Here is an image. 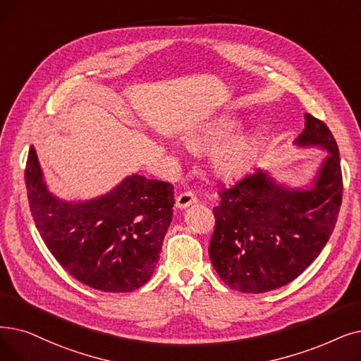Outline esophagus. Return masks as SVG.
Segmentation results:
<instances>
[{
    "label": "esophagus",
    "mask_w": 361,
    "mask_h": 361,
    "mask_svg": "<svg viewBox=\"0 0 361 361\" xmlns=\"http://www.w3.org/2000/svg\"><path fill=\"white\" fill-rule=\"evenodd\" d=\"M197 200L196 195L193 192H183L181 195H178L177 200H176V205L177 208H185L192 205V203H195Z\"/></svg>",
    "instance_id": "obj_1"
}]
</instances>
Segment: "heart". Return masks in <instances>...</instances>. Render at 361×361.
I'll return each mask as SVG.
<instances>
[{
  "mask_svg": "<svg viewBox=\"0 0 361 361\" xmlns=\"http://www.w3.org/2000/svg\"><path fill=\"white\" fill-rule=\"evenodd\" d=\"M238 130V121L231 118H219L207 125L199 134L189 138V145L193 149L211 150L215 147L211 156V166L215 174L221 178L238 177L254 153V142L250 137L239 135L233 137L230 140L226 139ZM224 139L228 142H225Z\"/></svg>",
  "mask_w": 361,
  "mask_h": 361,
  "instance_id": "b5f03b06",
  "label": "heart"
}]
</instances>
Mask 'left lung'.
<instances>
[{
  "label": "left lung",
  "mask_w": 361,
  "mask_h": 361,
  "mask_svg": "<svg viewBox=\"0 0 361 361\" xmlns=\"http://www.w3.org/2000/svg\"><path fill=\"white\" fill-rule=\"evenodd\" d=\"M300 146L320 145L329 154L308 190L283 189L257 169L218 193L209 258L228 288L262 293L300 276L332 236L342 203L336 140L310 114Z\"/></svg>",
  "instance_id": "left-lung-1"
}]
</instances>
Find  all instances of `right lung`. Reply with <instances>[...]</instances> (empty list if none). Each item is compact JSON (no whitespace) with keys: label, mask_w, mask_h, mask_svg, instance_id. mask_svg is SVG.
<instances>
[{"label":"right lung","mask_w":361,"mask_h":361,"mask_svg":"<svg viewBox=\"0 0 361 361\" xmlns=\"http://www.w3.org/2000/svg\"><path fill=\"white\" fill-rule=\"evenodd\" d=\"M25 183L30 214L45 246L81 283L103 292H131L152 277L172 219L174 187L142 176L109 195L68 203L49 193L34 146Z\"/></svg>","instance_id":"right-lung-1"}]
</instances>
